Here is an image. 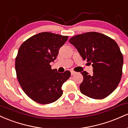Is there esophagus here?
Returning <instances> with one entry per match:
<instances>
[{"instance_id": "1", "label": "esophagus", "mask_w": 128, "mask_h": 128, "mask_svg": "<svg viewBox=\"0 0 128 128\" xmlns=\"http://www.w3.org/2000/svg\"><path fill=\"white\" fill-rule=\"evenodd\" d=\"M76 72H74V71H71V74H72V75H74V74H76Z\"/></svg>"}]
</instances>
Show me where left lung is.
Instances as JSON below:
<instances>
[{
    "label": "left lung",
    "instance_id": "8db88e82",
    "mask_svg": "<svg viewBox=\"0 0 128 128\" xmlns=\"http://www.w3.org/2000/svg\"><path fill=\"white\" fill-rule=\"evenodd\" d=\"M69 42L93 67L92 75L86 71L81 72L84 79L79 86L80 92L94 99H104L111 94L122 75L123 55L117 42L96 32L76 35Z\"/></svg>",
    "mask_w": 128,
    "mask_h": 128
}]
</instances>
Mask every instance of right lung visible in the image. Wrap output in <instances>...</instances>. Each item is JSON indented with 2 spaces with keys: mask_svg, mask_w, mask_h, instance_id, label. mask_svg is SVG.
<instances>
[{
  "mask_svg": "<svg viewBox=\"0 0 128 128\" xmlns=\"http://www.w3.org/2000/svg\"><path fill=\"white\" fill-rule=\"evenodd\" d=\"M68 36L41 32L22 43L16 58L17 78L23 92L35 102L49 104L62 96V84L70 77L68 70L57 72L50 63L58 56Z\"/></svg>",
  "mask_w": 128,
  "mask_h": 128,
  "instance_id": "add662e5",
  "label": "right lung"
}]
</instances>
